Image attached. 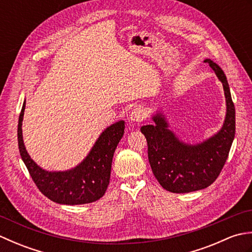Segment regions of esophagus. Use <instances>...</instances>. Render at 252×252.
I'll list each match as a JSON object with an SVG mask.
<instances>
[{
    "mask_svg": "<svg viewBox=\"0 0 252 252\" xmlns=\"http://www.w3.org/2000/svg\"><path fill=\"white\" fill-rule=\"evenodd\" d=\"M147 117V111L142 106H137L131 111L130 120L131 122H141Z\"/></svg>",
    "mask_w": 252,
    "mask_h": 252,
    "instance_id": "esophagus-1",
    "label": "esophagus"
}]
</instances>
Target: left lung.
Masks as SVG:
<instances>
[{
	"instance_id": "obj_1",
	"label": "left lung",
	"mask_w": 252,
	"mask_h": 252,
	"mask_svg": "<svg viewBox=\"0 0 252 252\" xmlns=\"http://www.w3.org/2000/svg\"><path fill=\"white\" fill-rule=\"evenodd\" d=\"M203 62L223 85L226 112L221 129L199 143H186L170 130L163 108H158L152 115L155 125L141 127L148 144V160L155 178L164 189L176 194L211 185L225 164L235 137V106L225 74L209 58Z\"/></svg>"
}]
</instances>
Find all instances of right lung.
I'll list each match as a JSON object with an SVG mask.
<instances>
[{
    "instance_id": "obj_1",
    "label": "right lung",
    "mask_w": 252,
    "mask_h": 252,
    "mask_svg": "<svg viewBox=\"0 0 252 252\" xmlns=\"http://www.w3.org/2000/svg\"><path fill=\"white\" fill-rule=\"evenodd\" d=\"M26 100L18 120V148L32 180L52 201L60 205H84L98 200L108 187L114 153L125 134V121L107 126L89 154L76 167L65 171H47L30 157L24 143L23 120Z\"/></svg>"
}]
</instances>
